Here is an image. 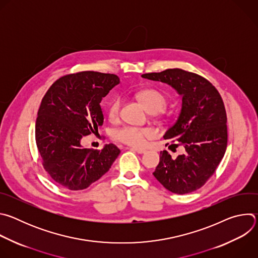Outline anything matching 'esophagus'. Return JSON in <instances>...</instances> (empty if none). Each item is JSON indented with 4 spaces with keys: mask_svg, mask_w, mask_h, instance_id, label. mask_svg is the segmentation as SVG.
<instances>
[{
    "mask_svg": "<svg viewBox=\"0 0 258 258\" xmlns=\"http://www.w3.org/2000/svg\"><path fill=\"white\" fill-rule=\"evenodd\" d=\"M132 151H135V152H137V153H139V154H143V153H145L146 152V150L145 149H142V148H136V147H132V148H130Z\"/></svg>",
    "mask_w": 258,
    "mask_h": 258,
    "instance_id": "esophagus-1",
    "label": "esophagus"
}]
</instances>
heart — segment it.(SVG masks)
Masks as SVG:
<instances>
[{
    "label": "heart",
    "instance_id": "1",
    "mask_svg": "<svg viewBox=\"0 0 258 258\" xmlns=\"http://www.w3.org/2000/svg\"><path fill=\"white\" fill-rule=\"evenodd\" d=\"M143 105L146 107L148 111L151 112H160L166 106V98L165 96L154 89L144 90L138 94ZM120 108H121V99L116 97L109 102L107 107V115L108 118L114 121L117 120L120 115ZM154 133L151 128L148 127H137V126H122L113 132L112 137L114 140L128 145L133 147H143L147 140L152 138Z\"/></svg>",
    "mask_w": 258,
    "mask_h": 258
}]
</instances>
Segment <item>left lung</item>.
<instances>
[{
	"instance_id": "8db88e82",
	"label": "left lung",
	"mask_w": 258,
	"mask_h": 258,
	"mask_svg": "<svg viewBox=\"0 0 258 258\" xmlns=\"http://www.w3.org/2000/svg\"><path fill=\"white\" fill-rule=\"evenodd\" d=\"M142 78L171 86L182 102L176 121L163 138L178 142L183 152L171 158L167 151H161L153 175L174 194L194 192L214 173L227 149V113L223 99L206 79L179 68L145 73Z\"/></svg>"
}]
</instances>
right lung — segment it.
I'll list each match as a JSON object with an SVG mask.
<instances>
[{
  "label": "right lung",
  "mask_w": 258,
  "mask_h": 258,
  "mask_svg": "<svg viewBox=\"0 0 258 258\" xmlns=\"http://www.w3.org/2000/svg\"><path fill=\"white\" fill-rule=\"evenodd\" d=\"M119 84L110 73L82 71L57 80L44 96L35 121V142L45 170L60 186L79 191L104 175L120 153L113 144L84 148L82 140L104 121L100 103Z\"/></svg>",
  "instance_id": "1"
}]
</instances>
